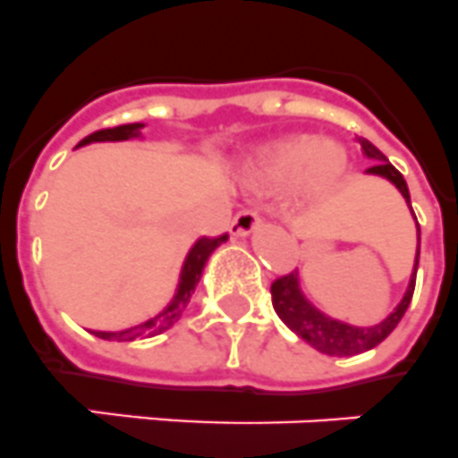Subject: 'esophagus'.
Listing matches in <instances>:
<instances>
[{"label": "esophagus", "mask_w": 458, "mask_h": 458, "mask_svg": "<svg viewBox=\"0 0 458 458\" xmlns=\"http://www.w3.org/2000/svg\"><path fill=\"white\" fill-rule=\"evenodd\" d=\"M260 225V216L259 211L253 209H242L233 223H230V230H233V235H251L253 230Z\"/></svg>", "instance_id": "1"}]
</instances>
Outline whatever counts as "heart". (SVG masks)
Instances as JSON below:
<instances>
[{
	"mask_svg": "<svg viewBox=\"0 0 458 458\" xmlns=\"http://www.w3.org/2000/svg\"><path fill=\"white\" fill-rule=\"evenodd\" d=\"M344 170L347 156L340 144L298 134L263 148L249 163L247 176L260 186H279L295 179L302 202H317L337 186Z\"/></svg>",
	"mask_w": 458,
	"mask_h": 458,
	"instance_id": "b5f03b06",
	"label": "heart"
}]
</instances>
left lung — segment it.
Masks as SVG:
<instances>
[{
    "mask_svg": "<svg viewBox=\"0 0 458 458\" xmlns=\"http://www.w3.org/2000/svg\"><path fill=\"white\" fill-rule=\"evenodd\" d=\"M359 144L363 148L372 163V167H368V174H379L384 179H389L398 191L403 193V198L407 199L410 205V191H407V183L403 179V174L395 170L394 165L386 160L377 146H372L370 141L359 137ZM414 214V211H412ZM419 230V225H417ZM417 265H419V247H417V260H414V272L412 279H410V286L405 291V298L401 301V305L395 307L389 317L384 318L382 324L370 326V328H356V326H347L335 318L326 317L305 301V295L301 293L298 288V275L295 272H288V275L276 276L270 286L272 293V307L275 312L279 314L284 324L293 330L295 335L305 340L307 344H312L314 349H318L321 353H328V356H353V353L368 352V349L377 347L379 342H384L389 337L391 330L401 324L403 314L410 307L414 293V282H417Z\"/></svg>",
    "mask_w": 458,
    "mask_h": 458,
    "instance_id": "obj_1",
    "label": "left lung"
}]
</instances>
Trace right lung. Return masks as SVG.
Returning <instances> with one entry per match:
<instances>
[{"instance_id":"right-lung-1","label":"right lung","mask_w":458,"mask_h":458,"mask_svg":"<svg viewBox=\"0 0 458 458\" xmlns=\"http://www.w3.org/2000/svg\"><path fill=\"white\" fill-rule=\"evenodd\" d=\"M144 128L141 123H128V125H118V128H106V130H98V132L88 134L86 140H81L79 146H86L90 141H123V140H132L140 134V130ZM228 240V235H218V237H202V240L195 242V247L191 249V253L186 256V263H183L182 270V282H179V288H176L174 298L167 305L165 312H160L157 317L148 318L144 324L132 326L128 330H118V333H99L95 330V335L102 337V340H141V337H153L165 333L167 328L179 321L182 317L183 307L188 305L191 301V295H193L195 286H198L199 276H202V270H205L207 259L211 256V251L216 247H221L223 242Z\"/></svg>"}]
</instances>
